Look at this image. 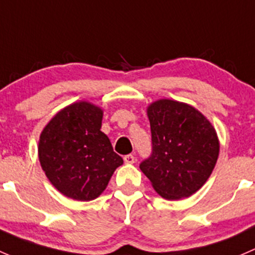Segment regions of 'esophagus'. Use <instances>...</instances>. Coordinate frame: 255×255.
Returning a JSON list of instances; mask_svg holds the SVG:
<instances>
[{
  "mask_svg": "<svg viewBox=\"0 0 255 255\" xmlns=\"http://www.w3.org/2000/svg\"><path fill=\"white\" fill-rule=\"evenodd\" d=\"M124 162L127 164H132L135 163V157L132 156V154H128V156L124 157Z\"/></svg>",
  "mask_w": 255,
  "mask_h": 255,
  "instance_id": "esophagus-1",
  "label": "esophagus"
}]
</instances>
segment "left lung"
<instances>
[{"label":"left lung","instance_id":"obj_1","mask_svg":"<svg viewBox=\"0 0 255 255\" xmlns=\"http://www.w3.org/2000/svg\"><path fill=\"white\" fill-rule=\"evenodd\" d=\"M152 154L140 164L157 194L179 200L195 194L216 166L220 141L211 123L190 104L158 99L147 107Z\"/></svg>","mask_w":255,"mask_h":255}]
</instances>
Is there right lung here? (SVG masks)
Listing matches in <instances>:
<instances>
[{
	"label": "right lung",
	"mask_w": 255,
	"mask_h": 255,
	"mask_svg": "<svg viewBox=\"0 0 255 255\" xmlns=\"http://www.w3.org/2000/svg\"><path fill=\"white\" fill-rule=\"evenodd\" d=\"M103 109L75 102L52 117L39 137L40 166L52 185L67 198L91 201L108 185L123 158L102 132Z\"/></svg>",
	"instance_id": "add662e5"
}]
</instances>
